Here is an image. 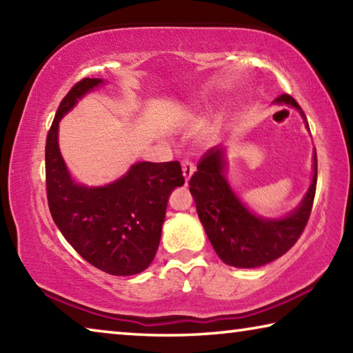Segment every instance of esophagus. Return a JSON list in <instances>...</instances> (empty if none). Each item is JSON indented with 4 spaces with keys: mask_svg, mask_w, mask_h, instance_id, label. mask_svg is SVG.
I'll return each mask as SVG.
<instances>
[{
    "mask_svg": "<svg viewBox=\"0 0 353 353\" xmlns=\"http://www.w3.org/2000/svg\"><path fill=\"white\" fill-rule=\"evenodd\" d=\"M182 172H183V177H185V183L190 181V177L193 176L194 172V165L190 162V160H183L182 162Z\"/></svg>",
    "mask_w": 353,
    "mask_h": 353,
    "instance_id": "34e87169",
    "label": "esophagus"
}]
</instances>
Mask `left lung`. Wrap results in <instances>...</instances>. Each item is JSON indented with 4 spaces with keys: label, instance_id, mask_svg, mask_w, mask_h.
<instances>
[{
    "label": "left lung",
    "instance_id": "left-lung-1",
    "mask_svg": "<svg viewBox=\"0 0 353 353\" xmlns=\"http://www.w3.org/2000/svg\"><path fill=\"white\" fill-rule=\"evenodd\" d=\"M276 103L294 107L307 121L301 105L290 94H282ZM224 168L223 148L214 146L202 155L198 171L190 179V193L214 252L225 265L235 268H259L277 260L294 246L308 223L318 181L316 154L313 181L305 198L296 210L280 219L250 213L232 191Z\"/></svg>",
    "mask_w": 353,
    "mask_h": 353
}]
</instances>
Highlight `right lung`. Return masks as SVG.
<instances>
[{"instance_id": "right-lung-1", "label": "right lung", "mask_w": 353, "mask_h": 353, "mask_svg": "<svg viewBox=\"0 0 353 353\" xmlns=\"http://www.w3.org/2000/svg\"><path fill=\"white\" fill-rule=\"evenodd\" d=\"M103 83L83 77L62 99L46 137V196L51 216L83 260L112 276L145 271L157 252L168 196L185 183L179 162H139L104 187L71 179L59 151V121L77 99Z\"/></svg>"}]
</instances>
